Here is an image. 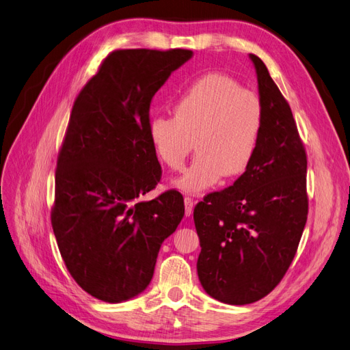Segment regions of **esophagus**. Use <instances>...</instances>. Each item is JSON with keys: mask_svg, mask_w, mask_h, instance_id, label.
<instances>
[{"mask_svg": "<svg viewBox=\"0 0 350 350\" xmlns=\"http://www.w3.org/2000/svg\"><path fill=\"white\" fill-rule=\"evenodd\" d=\"M185 213L186 217H190L191 213H193V199L189 196L185 198Z\"/></svg>", "mask_w": 350, "mask_h": 350, "instance_id": "obj_1", "label": "esophagus"}]
</instances>
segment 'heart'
Segmentation results:
<instances>
[{
  "mask_svg": "<svg viewBox=\"0 0 350 350\" xmlns=\"http://www.w3.org/2000/svg\"><path fill=\"white\" fill-rule=\"evenodd\" d=\"M265 126L262 100L231 77L208 74L191 84L174 103V116L157 115L148 137L159 159L180 170L195 148L198 154L173 185L199 193L219 180L239 177L253 163Z\"/></svg>",
  "mask_w": 350,
  "mask_h": 350,
  "instance_id": "1",
  "label": "heart"
}]
</instances>
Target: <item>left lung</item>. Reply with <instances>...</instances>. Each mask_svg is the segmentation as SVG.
<instances>
[{"instance_id":"1","label":"left lung","mask_w":350,"mask_h":350,"mask_svg":"<svg viewBox=\"0 0 350 350\" xmlns=\"http://www.w3.org/2000/svg\"><path fill=\"white\" fill-rule=\"evenodd\" d=\"M265 109L249 170L208 195L193 212L200 241L198 276L206 294L244 306L266 297L294 260L307 222V155L286 100L266 65L249 55Z\"/></svg>"}]
</instances>
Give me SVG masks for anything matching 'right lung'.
<instances>
[{
    "label": "right lung",
    "mask_w": 350,
    "mask_h": 350,
    "mask_svg": "<svg viewBox=\"0 0 350 350\" xmlns=\"http://www.w3.org/2000/svg\"><path fill=\"white\" fill-rule=\"evenodd\" d=\"M193 52L115 51L78 94L58 157L52 227L71 276L110 304L146 289L183 196L141 198L160 182L148 137L154 94Z\"/></svg>",
    "instance_id": "1"
}]
</instances>
